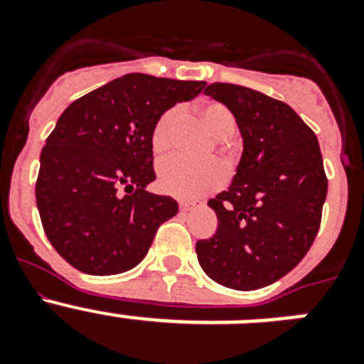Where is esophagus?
<instances>
[{"label": "esophagus", "mask_w": 364, "mask_h": 364, "mask_svg": "<svg viewBox=\"0 0 364 364\" xmlns=\"http://www.w3.org/2000/svg\"><path fill=\"white\" fill-rule=\"evenodd\" d=\"M195 202H188V200H182L178 204V208H180V211H182V213H186V211H189V210H193V208H195Z\"/></svg>", "instance_id": "1"}]
</instances>
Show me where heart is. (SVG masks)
Returning a JSON list of instances; mask_svg holds the SVG:
<instances>
[{"label":"heart","mask_w":364,"mask_h":364,"mask_svg":"<svg viewBox=\"0 0 364 364\" xmlns=\"http://www.w3.org/2000/svg\"><path fill=\"white\" fill-rule=\"evenodd\" d=\"M198 117L205 129L217 140H226L235 133L237 122L224 104L208 102L198 107ZM180 120V109L171 107L159 117L151 134L154 153H166L173 146V134ZM226 180V169L217 160L189 162L182 156H171L159 164V188L176 198H198L220 188Z\"/></svg>","instance_id":"obj_1"}]
</instances>
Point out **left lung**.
Masks as SVG:
<instances>
[{
    "instance_id": "obj_1",
    "label": "left lung",
    "mask_w": 364,
    "mask_h": 364,
    "mask_svg": "<svg viewBox=\"0 0 364 364\" xmlns=\"http://www.w3.org/2000/svg\"><path fill=\"white\" fill-rule=\"evenodd\" d=\"M208 96L233 112L242 156L233 182L208 202L217 233L198 240L202 269L233 290H257L304 259L319 231L328 180L314 131L281 100L233 83Z\"/></svg>"
}]
</instances>
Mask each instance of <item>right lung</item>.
I'll return each instance as SVG.
<instances>
[{"mask_svg": "<svg viewBox=\"0 0 364 364\" xmlns=\"http://www.w3.org/2000/svg\"><path fill=\"white\" fill-rule=\"evenodd\" d=\"M205 82L125 74L69 105L40 156L36 204L60 255L89 275L124 273L147 255L175 198L146 189L153 127L164 111L195 98ZM124 187L125 196L116 191Z\"/></svg>", "mask_w": 364, "mask_h": 364, "instance_id": "add662e5", "label": "right lung"}]
</instances>
